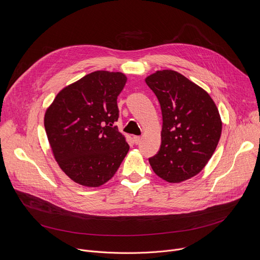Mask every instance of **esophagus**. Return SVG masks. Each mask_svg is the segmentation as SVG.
<instances>
[{
	"label": "esophagus",
	"mask_w": 260,
	"mask_h": 260,
	"mask_svg": "<svg viewBox=\"0 0 260 260\" xmlns=\"http://www.w3.org/2000/svg\"><path fill=\"white\" fill-rule=\"evenodd\" d=\"M133 139H134L135 144H137V145H138V144H140V142L142 141V138H141V137H139V136H135Z\"/></svg>",
	"instance_id": "obj_1"
}]
</instances>
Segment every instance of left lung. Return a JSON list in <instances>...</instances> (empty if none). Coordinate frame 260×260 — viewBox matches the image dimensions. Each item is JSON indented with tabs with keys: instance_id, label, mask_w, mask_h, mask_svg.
<instances>
[{
	"instance_id": "left-lung-1",
	"label": "left lung",
	"mask_w": 260,
	"mask_h": 260,
	"mask_svg": "<svg viewBox=\"0 0 260 260\" xmlns=\"http://www.w3.org/2000/svg\"><path fill=\"white\" fill-rule=\"evenodd\" d=\"M145 81L162 114L160 149L149 164L167 182L190 179L206 167L218 145L219 111L206 90L176 71H156Z\"/></svg>"
}]
</instances>
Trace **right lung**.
<instances>
[{
    "label": "right lung",
    "mask_w": 260,
    "mask_h": 260,
    "mask_svg": "<svg viewBox=\"0 0 260 260\" xmlns=\"http://www.w3.org/2000/svg\"><path fill=\"white\" fill-rule=\"evenodd\" d=\"M126 76L95 71L62 88L47 108L44 126L55 160L74 182L99 187L112 178L129 146L114 123Z\"/></svg>",
    "instance_id": "1"
}]
</instances>
